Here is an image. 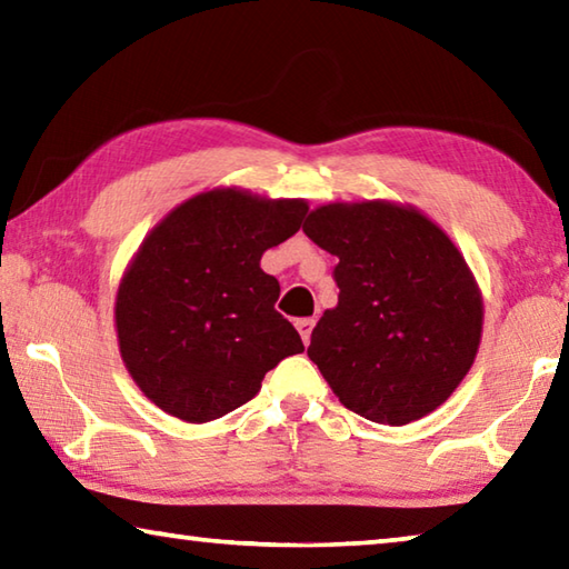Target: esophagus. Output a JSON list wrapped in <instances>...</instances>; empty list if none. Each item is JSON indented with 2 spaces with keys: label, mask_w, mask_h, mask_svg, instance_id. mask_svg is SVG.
I'll list each match as a JSON object with an SVG mask.
<instances>
[{
  "label": "esophagus",
  "mask_w": 569,
  "mask_h": 569,
  "mask_svg": "<svg viewBox=\"0 0 569 569\" xmlns=\"http://www.w3.org/2000/svg\"><path fill=\"white\" fill-rule=\"evenodd\" d=\"M313 326H316V321H313V319H298V321H296V329H298V333H301L303 343L311 341V331H313Z\"/></svg>",
  "instance_id": "esophagus-1"
}]
</instances>
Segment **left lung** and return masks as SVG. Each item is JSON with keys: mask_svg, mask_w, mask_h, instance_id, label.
I'll list each match as a JSON object with an SVG mask.
<instances>
[{"mask_svg": "<svg viewBox=\"0 0 569 569\" xmlns=\"http://www.w3.org/2000/svg\"><path fill=\"white\" fill-rule=\"evenodd\" d=\"M303 233L339 258V303L308 346L339 401L391 427L441 407L475 363L485 319L449 236L417 208L387 200L321 206Z\"/></svg>", "mask_w": 569, "mask_h": 569, "instance_id": "8db88e82", "label": "left lung"}]
</instances>
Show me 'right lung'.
Returning a JSON list of instances; mask_svg holds the SVG:
<instances>
[{
  "mask_svg": "<svg viewBox=\"0 0 569 569\" xmlns=\"http://www.w3.org/2000/svg\"><path fill=\"white\" fill-rule=\"evenodd\" d=\"M306 200L216 188L150 230L114 298L122 361L140 391L182 421L238 409L303 341L276 311L281 286L261 256L291 238Z\"/></svg>",
  "mask_w": 569,
  "mask_h": 569,
  "instance_id": "1",
  "label": "right lung"
}]
</instances>
